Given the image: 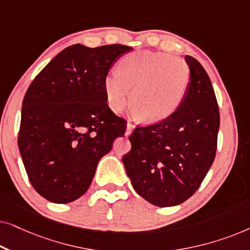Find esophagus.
Segmentation results:
<instances>
[{"label":"esophagus","mask_w":250,"mask_h":250,"mask_svg":"<svg viewBox=\"0 0 250 250\" xmlns=\"http://www.w3.org/2000/svg\"><path fill=\"white\" fill-rule=\"evenodd\" d=\"M134 128H135V126H134V125H132V124H129V123H128V124L126 125V132H125V135H126V136H129V135H131V133L133 132V129H134Z\"/></svg>","instance_id":"obj_1"}]
</instances>
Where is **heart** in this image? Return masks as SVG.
Masks as SVG:
<instances>
[{
	"label": "heart",
	"instance_id": "b5f03b06",
	"mask_svg": "<svg viewBox=\"0 0 250 250\" xmlns=\"http://www.w3.org/2000/svg\"><path fill=\"white\" fill-rule=\"evenodd\" d=\"M190 82L188 63L179 57L138 51L121 60L118 73H109L104 90L109 108L119 112L131 99L132 114L146 124L165 121L182 104Z\"/></svg>",
	"mask_w": 250,
	"mask_h": 250
}]
</instances>
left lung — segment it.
<instances>
[{
    "mask_svg": "<svg viewBox=\"0 0 250 250\" xmlns=\"http://www.w3.org/2000/svg\"><path fill=\"white\" fill-rule=\"evenodd\" d=\"M190 69L186 97L172 116L138 127L123 164L134 190L158 207L180 205L192 196L214 162L220 111L213 85L199 61L184 58Z\"/></svg>",
    "mask_w": 250,
    "mask_h": 250,
    "instance_id": "obj_1",
    "label": "left lung"
}]
</instances>
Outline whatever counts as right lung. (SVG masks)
Wrapping results in <instances>:
<instances>
[{"mask_svg":"<svg viewBox=\"0 0 250 250\" xmlns=\"http://www.w3.org/2000/svg\"><path fill=\"white\" fill-rule=\"evenodd\" d=\"M131 46L74 44L37 75L22 101L19 151L28 179L51 203L86 192L98 163L125 133V121L105 104L104 80Z\"/></svg>","mask_w":250,"mask_h":250,"instance_id":"1","label":"right lung"}]
</instances>
